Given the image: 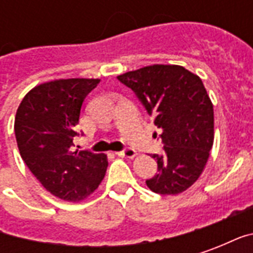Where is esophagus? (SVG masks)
Returning a JSON list of instances; mask_svg holds the SVG:
<instances>
[{
  "label": "esophagus",
  "instance_id": "1",
  "mask_svg": "<svg viewBox=\"0 0 253 253\" xmlns=\"http://www.w3.org/2000/svg\"><path fill=\"white\" fill-rule=\"evenodd\" d=\"M118 156H121V157H125V159H134L135 156H137V152L134 150V149L127 148L125 150H122V152H118Z\"/></svg>",
  "mask_w": 253,
  "mask_h": 253
}]
</instances>
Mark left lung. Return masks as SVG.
I'll return each mask as SVG.
<instances>
[{
    "label": "left lung",
    "instance_id": "8db88e82",
    "mask_svg": "<svg viewBox=\"0 0 253 253\" xmlns=\"http://www.w3.org/2000/svg\"><path fill=\"white\" fill-rule=\"evenodd\" d=\"M161 128L165 153L153 154L159 173L146 180L156 194L176 195L195 183L214 143V110L202 80L179 65H150L118 76Z\"/></svg>",
    "mask_w": 253,
    "mask_h": 253
}]
</instances>
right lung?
Segmentation results:
<instances>
[{"mask_svg":"<svg viewBox=\"0 0 253 253\" xmlns=\"http://www.w3.org/2000/svg\"><path fill=\"white\" fill-rule=\"evenodd\" d=\"M99 78H59L39 84L21 100L14 134L20 156L42 186L59 199L93 194L108 167L107 154L73 150L81 105Z\"/></svg>","mask_w":253,"mask_h":253,"instance_id":"right-lung-1","label":"right lung"}]
</instances>
